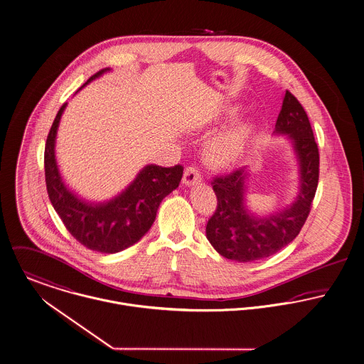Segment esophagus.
Returning a JSON list of instances; mask_svg holds the SVG:
<instances>
[{"instance_id": "esophagus-1", "label": "esophagus", "mask_w": 364, "mask_h": 364, "mask_svg": "<svg viewBox=\"0 0 364 364\" xmlns=\"http://www.w3.org/2000/svg\"><path fill=\"white\" fill-rule=\"evenodd\" d=\"M183 183L186 186H192L195 183H199L202 182V173L200 171L196 168V166H188L185 169V173H183Z\"/></svg>"}]
</instances>
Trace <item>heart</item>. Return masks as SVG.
<instances>
[{"label":"heart","instance_id":"1","mask_svg":"<svg viewBox=\"0 0 364 364\" xmlns=\"http://www.w3.org/2000/svg\"><path fill=\"white\" fill-rule=\"evenodd\" d=\"M235 112V109H230L228 110V114H233ZM252 132L254 125L251 122H240L220 134L208 144L205 151L206 162L213 168L229 166L242 155Z\"/></svg>","mask_w":364,"mask_h":364}]
</instances>
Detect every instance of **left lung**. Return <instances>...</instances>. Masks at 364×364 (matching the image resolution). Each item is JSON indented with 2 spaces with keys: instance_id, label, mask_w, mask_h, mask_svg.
Here are the masks:
<instances>
[{
  "instance_id": "8db88e82",
  "label": "left lung",
  "mask_w": 364,
  "mask_h": 364,
  "mask_svg": "<svg viewBox=\"0 0 364 364\" xmlns=\"http://www.w3.org/2000/svg\"><path fill=\"white\" fill-rule=\"evenodd\" d=\"M275 132L287 134L294 142L301 173L296 200L277 215L255 218L244 206L245 168L213 178L218 208L206 225V237L225 258L240 262L267 258L292 242L309 216L319 181V149L306 112L288 90Z\"/></svg>"
}]
</instances>
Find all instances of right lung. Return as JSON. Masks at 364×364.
Instances as JSON below:
<instances>
[{
	"instance_id": "obj_1",
	"label": "right lung",
	"mask_w": 364,
	"mask_h": 364,
	"mask_svg": "<svg viewBox=\"0 0 364 364\" xmlns=\"http://www.w3.org/2000/svg\"><path fill=\"white\" fill-rule=\"evenodd\" d=\"M107 70H99L85 85ZM65 107L66 103L59 109L45 145V181L50 203L68 232L80 244L105 254L119 252L151 229L159 203L179 186L183 166L148 165L117 198L100 205L86 203L68 191L55 159V138Z\"/></svg>"
}]
</instances>
